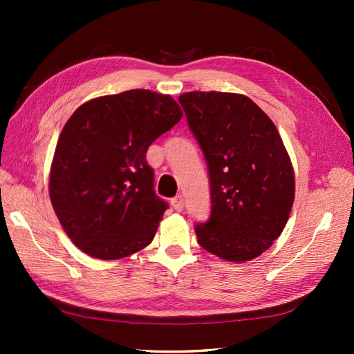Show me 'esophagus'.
Segmentation results:
<instances>
[{"instance_id":"1","label":"esophagus","mask_w":354,"mask_h":354,"mask_svg":"<svg viewBox=\"0 0 354 354\" xmlns=\"http://www.w3.org/2000/svg\"><path fill=\"white\" fill-rule=\"evenodd\" d=\"M170 204H171L173 208L176 209V212H183V209H184V198L181 196V194H178V196H175L170 201Z\"/></svg>"}]
</instances>
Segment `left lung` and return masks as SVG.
<instances>
[{"mask_svg": "<svg viewBox=\"0 0 354 354\" xmlns=\"http://www.w3.org/2000/svg\"><path fill=\"white\" fill-rule=\"evenodd\" d=\"M204 152L212 213L194 227L198 243L228 261L259 257L288 223L295 178L275 124L246 95L192 91L179 95Z\"/></svg>", "mask_w": 354, "mask_h": 354, "instance_id": "left-lung-1", "label": "left lung"}]
</instances>
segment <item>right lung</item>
Returning a JSON list of instances; mask_svg holds the SVG:
<instances>
[{
    "label": "right lung",
    "mask_w": 354,
    "mask_h": 354,
    "mask_svg": "<svg viewBox=\"0 0 354 354\" xmlns=\"http://www.w3.org/2000/svg\"><path fill=\"white\" fill-rule=\"evenodd\" d=\"M181 117L170 95L149 89L97 97L74 111L59 135L48 190L79 250L117 260L152 242L169 205L153 190L146 152Z\"/></svg>",
    "instance_id": "right-lung-1"
}]
</instances>
